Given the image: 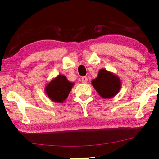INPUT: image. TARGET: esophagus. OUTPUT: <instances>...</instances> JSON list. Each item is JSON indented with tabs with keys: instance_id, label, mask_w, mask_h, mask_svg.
Segmentation results:
<instances>
[{
	"instance_id": "1",
	"label": "esophagus",
	"mask_w": 159,
	"mask_h": 159,
	"mask_svg": "<svg viewBox=\"0 0 159 159\" xmlns=\"http://www.w3.org/2000/svg\"><path fill=\"white\" fill-rule=\"evenodd\" d=\"M87 80H88V79H87V77L83 76V77H82V79H81V82L83 83H87Z\"/></svg>"
}]
</instances>
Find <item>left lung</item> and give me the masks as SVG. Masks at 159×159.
Instances as JSON below:
<instances>
[{"label": "left lung", "instance_id": "8db88e82", "mask_svg": "<svg viewBox=\"0 0 159 159\" xmlns=\"http://www.w3.org/2000/svg\"><path fill=\"white\" fill-rule=\"evenodd\" d=\"M92 85L102 98L108 99L120 92L121 81L116 74L102 68L99 70L96 79L92 80Z\"/></svg>", "mask_w": 159, "mask_h": 159}]
</instances>
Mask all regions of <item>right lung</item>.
Listing matches in <instances>:
<instances>
[{
	"mask_svg": "<svg viewBox=\"0 0 159 159\" xmlns=\"http://www.w3.org/2000/svg\"><path fill=\"white\" fill-rule=\"evenodd\" d=\"M74 85V83L70 82L66 76L60 74L47 84L44 90L46 95L53 102L63 103Z\"/></svg>",
	"mask_w": 159,
	"mask_h": 159,
	"instance_id": "add662e5",
	"label": "right lung"
}]
</instances>
